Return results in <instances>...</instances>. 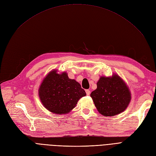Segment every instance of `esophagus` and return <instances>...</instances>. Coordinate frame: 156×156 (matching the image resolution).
Returning a JSON list of instances; mask_svg holds the SVG:
<instances>
[{
	"mask_svg": "<svg viewBox=\"0 0 156 156\" xmlns=\"http://www.w3.org/2000/svg\"><path fill=\"white\" fill-rule=\"evenodd\" d=\"M86 95H89L90 94L91 91H90V90H86Z\"/></svg>",
	"mask_w": 156,
	"mask_h": 156,
	"instance_id": "obj_1",
	"label": "esophagus"
}]
</instances>
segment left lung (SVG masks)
Instances as JSON below:
<instances>
[{
    "instance_id": "obj_1",
    "label": "left lung",
    "mask_w": 156,
    "mask_h": 156,
    "mask_svg": "<svg viewBox=\"0 0 156 156\" xmlns=\"http://www.w3.org/2000/svg\"><path fill=\"white\" fill-rule=\"evenodd\" d=\"M97 88L91 93L100 114L113 116L125 111L131 101V93L126 82L116 73L111 77L101 76Z\"/></svg>"
}]
</instances>
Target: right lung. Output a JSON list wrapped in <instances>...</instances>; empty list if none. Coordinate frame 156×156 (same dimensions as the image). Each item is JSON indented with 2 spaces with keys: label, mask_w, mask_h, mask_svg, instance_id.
<instances>
[{
  "label": "right lung",
  "mask_w": 156,
  "mask_h": 156,
  "mask_svg": "<svg viewBox=\"0 0 156 156\" xmlns=\"http://www.w3.org/2000/svg\"><path fill=\"white\" fill-rule=\"evenodd\" d=\"M86 95L80 84L71 79L66 72L52 70L43 79L38 89L40 101L54 114L65 115L76 106L80 98Z\"/></svg>",
  "instance_id": "obj_1"
}]
</instances>
